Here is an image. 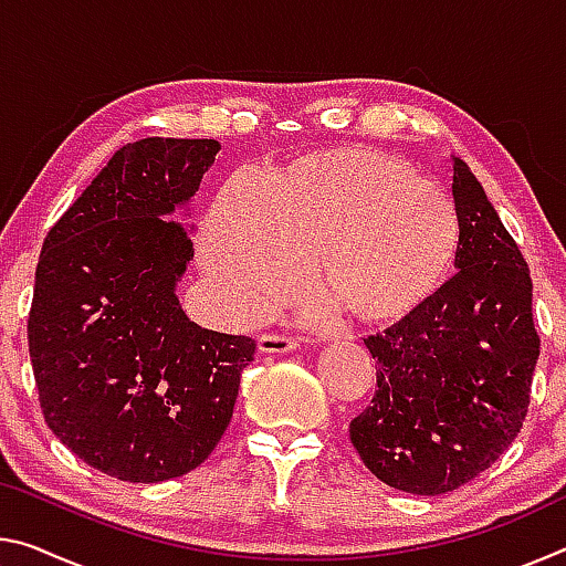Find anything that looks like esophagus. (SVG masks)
<instances>
[{
	"mask_svg": "<svg viewBox=\"0 0 566 566\" xmlns=\"http://www.w3.org/2000/svg\"><path fill=\"white\" fill-rule=\"evenodd\" d=\"M296 347V342L286 334H276V332H264L256 337V352L262 354H284Z\"/></svg>",
	"mask_w": 566,
	"mask_h": 566,
	"instance_id": "obj_1",
	"label": "esophagus"
}]
</instances>
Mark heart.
<instances>
[{"label":"heart","mask_w":566,"mask_h":566,"mask_svg":"<svg viewBox=\"0 0 566 566\" xmlns=\"http://www.w3.org/2000/svg\"><path fill=\"white\" fill-rule=\"evenodd\" d=\"M462 217L442 187L377 149L312 151L264 175L227 179L209 205L199 256L237 317L294 292L304 262L352 319H407L442 290Z\"/></svg>","instance_id":"b5f03b06"}]
</instances>
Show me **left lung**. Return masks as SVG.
Masks as SVG:
<instances>
[{"mask_svg":"<svg viewBox=\"0 0 566 566\" xmlns=\"http://www.w3.org/2000/svg\"><path fill=\"white\" fill-rule=\"evenodd\" d=\"M452 191L459 272L421 310L364 339L377 389L349 424L371 474L424 496L472 482L504 454L524 424L539 359L530 266L457 157Z\"/></svg>","mask_w":566,"mask_h":566,"instance_id":"obj_1","label":"left lung"}]
</instances>
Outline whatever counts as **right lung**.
<instances>
[{
    "label": "right lung",
    "mask_w": 566,
    "mask_h": 566,
    "mask_svg": "<svg viewBox=\"0 0 566 566\" xmlns=\"http://www.w3.org/2000/svg\"><path fill=\"white\" fill-rule=\"evenodd\" d=\"M217 139L147 137L114 151L44 239L30 357L46 427L122 482H165L212 454L254 339L202 329L177 300L191 252L175 209Z\"/></svg>",
    "instance_id": "obj_1"
}]
</instances>
